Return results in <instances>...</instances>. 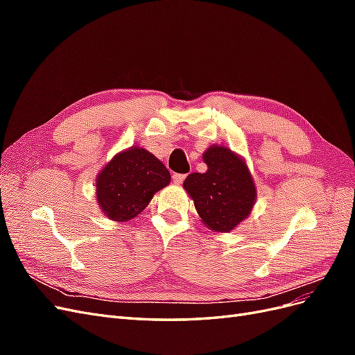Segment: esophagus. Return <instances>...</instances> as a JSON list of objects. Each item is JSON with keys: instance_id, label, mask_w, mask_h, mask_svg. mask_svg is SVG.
<instances>
[{"instance_id": "1", "label": "esophagus", "mask_w": 355, "mask_h": 355, "mask_svg": "<svg viewBox=\"0 0 355 355\" xmlns=\"http://www.w3.org/2000/svg\"><path fill=\"white\" fill-rule=\"evenodd\" d=\"M187 176H188V175H184V173H175L173 176H171V179H173L175 184L180 185V184H184V180L187 179Z\"/></svg>"}]
</instances>
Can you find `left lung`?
I'll return each instance as SVG.
<instances>
[{
  "instance_id": "1",
  "label": "left lung",
  "mask_w": 355,
  "mask_h": 355,
  "mask_svg": "<svg viewBox=\"0 0 355 355\" xmlns=\"http://www.w3.org/2000/svg\"><path fill=\"white\" fill-rule=\"evenodd\" d=\"M206 173H191L184 188L194 200L202 222L213 231L228 232L250 214L256 200L249 168L228 148L210 146L202 155Z\"/></svg>"
}]
</instances>
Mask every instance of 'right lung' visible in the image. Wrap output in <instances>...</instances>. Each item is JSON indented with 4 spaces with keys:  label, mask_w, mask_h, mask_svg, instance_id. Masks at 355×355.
Masks as SVG:
<instances>
[{
    "label": "right lung",
    "mask_w": 355,
    "mask_h": 355,
    "mask_svg": "<svg viewBox=\"0 0 355 355\" xmlns=\"http://www.w3.org/2000/svg\"><path fill=\"white\" fill-rule=\"evenodd\" d=\"M170 184L166 166L144 148L118 154L96 179V194L103 213L125 222L141 213L157 191Z\"/></svg>",
    "instance_id": "add662e5"
}]
</instances>
